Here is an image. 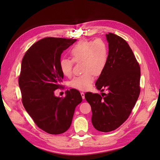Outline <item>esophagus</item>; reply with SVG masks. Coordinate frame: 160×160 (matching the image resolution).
Listing matches in <instances>:
<instances>
[{"instance_id":"34e87169","label":"esophagus","mask_w":160,"mask_h":160,"mask_svg":"<svg viewBox=\"0 0 160 160\" xmlns=\"http://www.w3.org/2000/svg\"><path fill=\"white\" fill-rule=\"evenodd\" d=\"M81 97H82V98H83V99H85V93H83V92H81Z\"/></svg>"}]
</instances>
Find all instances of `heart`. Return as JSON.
I'll list each match as a JSON object with an SVG mask.
<instances>
[{"mask_svg":"<svg viewBox=\"0 0 160 160\" xmlns=\"http://www.w3.org/2000/svg\"><path fill=\"white\" fill-rule=\"evenodd\" d=\"M70 55L72 60L62 59L60 61L61 72L66 77H70L73 62H82V71L84 72L74 77L70 82V86L81 91L88 90L95 79L94 75H100L107 65L109 57L108 44L101 38L94 41L82 40L71 48Z\"/></svg>","mask_w":160,"mask_h":160,"instance_id":"1","label":"heart"}]
</instances>
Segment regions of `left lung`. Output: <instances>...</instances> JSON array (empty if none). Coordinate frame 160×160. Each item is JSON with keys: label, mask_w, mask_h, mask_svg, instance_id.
Instances as JSON below:
<instances>
[{"label": "left lung", "mask_w": 160, "mask_h": 160, "mask_svg": "<svg viewBox=\"0 0 160 160\" xmlns=\"http://www.w3.org/2000/svg\"><path fill=\"white\" fill-rule=\"evenodd\" d=\"M109 57L107 65L95 85L98 89L108 91L101 96L85 94L92 111L91 122L99 132H109L127 120L140 93L141 72L132 50L123 38L113 33L106 34Z\"/></svg>", "instance_id": "1"}]
</instances>
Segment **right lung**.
Listing matches in <instances>:
<instances>
[{
	"mask_svg": "<svg viewBox=\"0 0 160 160\" xmlns=\"http://www.w3.org/2000/svg\"><path fill=\"white\" fill-rule=\"evenodd\" d=\"M77 39L47 37L33 44L24 55L18 85L22 102L37 126L50 134H61L70 128L75 108L82 101L79 91L67 90L57 97L61 88V55Z\"/></svg>",
	"mask_w": 160,
	"mask_h": 160,
	"instance_id": "obj_1",
	"label": "right lung"
}]
</instances>
